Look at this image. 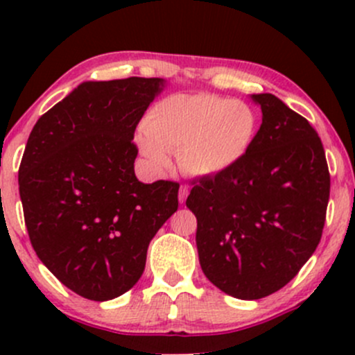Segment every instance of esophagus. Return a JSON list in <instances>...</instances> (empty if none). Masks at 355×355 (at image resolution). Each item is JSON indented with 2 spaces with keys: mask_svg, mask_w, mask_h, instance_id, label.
Returning <instances> with one entry per match:
<instances>
[{
  "mask_svg": "<svg viewBox=\"0 0 355 355\" xmlns=\"http://www.w3.org/2000/svg\"><path fill=\"white\" fill-rule=\"evenodd\" d=\"M189 191H190L189 185H182L180 187V191H178V200H180V203L187 200V197H189Z\"/></svg>",
  "mask_w": 355,
  "mask_h": 355,
  "instance_id": "obj_1",
  "label": "esophagus"
}]
</instances>
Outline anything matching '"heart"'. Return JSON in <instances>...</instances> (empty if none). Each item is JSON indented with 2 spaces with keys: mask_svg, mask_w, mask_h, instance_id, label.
Segmentation results:
<instances>
[{
  "mask_svg": "<svg viewBox=\"0 0 355 355\" xmlns=\"http://www.w3.org/2000/svg\"><path fill=\"white\" fill-rule=\"evenodd\" d=\"M138 138L141 153L157 168L170 165V153L187 173L218 175L245 157L257 133V115L240 100L215 95H173L158 101Z\"/></svg>",
  "mask_w": 355,
  "mask_h": 355,
  "instance_id": "1",
  "label": "heart"
}]
</instances>
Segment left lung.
Instances as JSON below:
<instances>
[{"label": "left lung", "mask_w": 355, "mask_h": 355, "mask_svg": "<svg viewBox=\"0 0 355 355\" xmlns=\"http://www.w3.org/2000/svg\"><path fill=\"white\" fill-rule=\"evenodd\" d=\"M262 125L245 157L193 182L187 207L197 217L203 274L242 300L280 291L319 245L331 175L313 126L272 93L252 95Z\"/></svg>", "instance_id": "left-lung-1"}]
</instances>
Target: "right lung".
<instances>
[{"label":"right lung","instance_id":"right-lung-1","mask_svg":"<svg viewBox=\"0 0 355 355\" xmlns=\"http://www.w3.org/2000/svg\"><path fill=\"white\" fill-rule=\"evenodd\" d=\"M164 80L87 81L40 116L19 164L24 223L36 255L85 299L138 282L146 250L178 209L177 182L137 180V125Z\"/></svg>","mask_w":355,"mask_h":355}]
</instances>
